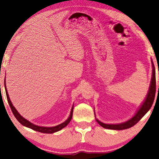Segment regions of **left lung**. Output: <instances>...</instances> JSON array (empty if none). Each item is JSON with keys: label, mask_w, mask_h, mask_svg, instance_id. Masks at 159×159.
Returning a JSON list of instances; mask_svg holds the SVG:
<instances>
[{"label": "left lung", "mask_w": 159, "mask_h": 159, "mask_svg": "<svg viewBox=\"0 0 159 159\" xmlns=\"http://www.w3.org/2000/svg\"><path fill=\"white\" fill-rule=\"evenodd\" d=\"M152 67H153V71H152V81H151L149 93L147 94V98L144 102V103L142 104L140 108L136 113V114L134 116L128 120L127 122L120 123V124H105L100 121H99L98 119H96L97 122H98L99 125L104 128L107 129H111V130H125V129L130 128L133 127V125L136 124L137 123L139 122L141 118L147 114V111L151 109L153 103H154V100L155 98V94H156V71L155 68L154 66V64L152 62ZM159 88V85H158Z\"/></svg>", "instance_id": "left-lung-1"}]
</instances>
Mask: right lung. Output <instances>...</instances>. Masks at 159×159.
I'll use <instances>...</instances> for the list:
<instances>
[{"label": "right lung", "instance_id": "right-lung-1", "mask_svg": "<svg viewBox=\"0 0 159 159\" xmlns=\"http://www.w3.org/2000/svg\"><path fill=\"white\" fill-rule=\"evenodd\" d=\"M5 93H6V96H7V102H8V104L10 105V109H11L13 113V114H14L15 117L16 118V119H17L19 122H20L21 125L26 126V127L32 129V130H36L38 132H40V133H55V132H57L59 130H61V129L64 128V127H66V126L69 124V123L71 121V118H72V116H73V109H74V107H72L71 109V114H70V116L68 119H67L66 121H64V123H61V124L58 125L57 126H54V127H41V126H39V125H34L33 123H31L27 120L26 119H25V118H23L19 114L18 111L17 110L15 109V108L14 107V106L12 105L11 101H10V98L8 96V93H7V91L6 89V85H5Z\"/></svg>", "mask_w": 159, "mask_h": 159}]
</instances>
